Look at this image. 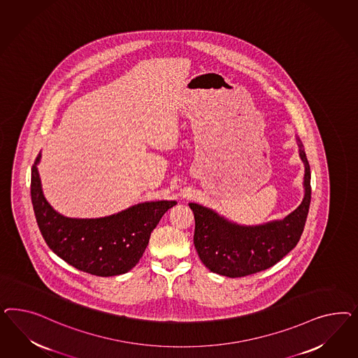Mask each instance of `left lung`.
<instances>
[{
  "label": "left lung",
  "instance_id": "8db88e82",
  "mask_svg": "<svg viewBox=\"0 0 358 358\" xmlns=\"http://www.w3.org/2000/svg\"><path fill=\"white\" fill-rule=\"evenodd\" d=\"M296 143L304 164V196L287 217L257 226H243L213 208L189 203L194 213L195 250L207 269L229 278L250 275L271 268L298 244L311 202V173L298 136Z\"/></svg>",
  "mask_w": 358,
  "mask_h": 358
}]
</instances>
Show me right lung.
Masks as SVG:
<instances>
[{
  "label": "right lung",
  "instance_id": "obj_1",
  "mask_svg": "<svg viewBox=\"0 0 358 358\" xmlns=\"http://www.w3.org/2000/svg\"><path fill=\"white\" fill-rule=\"evenodd\" d=\"M31 169V202L36 223L50 250L69 265L99 277L130 271L141 259L151 232L176 201L143 202L103 217H68L44 198L38 172Z\"/></svg>",
  "mask_w": 358,
  "mask_h": 358
}]
</instances>
